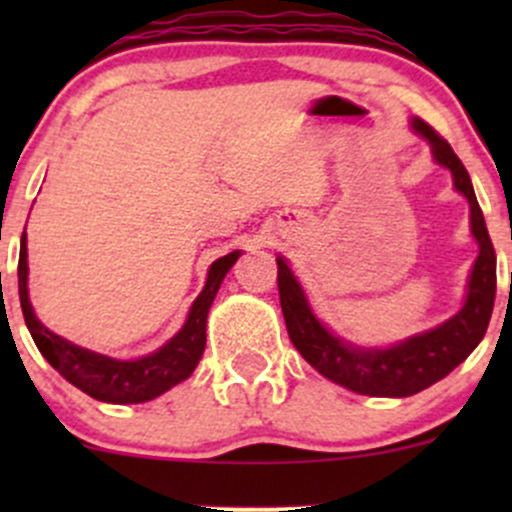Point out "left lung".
<instances>
[{"instance_id":"obj_1","label":"left lung","mask_w":512,"mask_h":512,"mask_svg":"<svg viewBox=\"0 0 512 512\" xmlns=\"http://www.w3.org/2000/svg\"><path fill=\"white\" fill-rule=\"evenodd\" d=\"M418 136L431 143L433 160L453 173V185L471 203V232L480 252L473 265L468 294L461 312L453 314L431 332L416 334L406 342L389 349H361L344 344L334 337L309 307L302 287L294 280L285 257H277V287L285 314L287 334L297 352L314 366L322 376L344 389L364 396H389L404 399L451 374L485 337L495 302V250L490 242L488 227L473 193L471 175L461 158L453 153L451 143L438 136L426 121H411Z\"/></svg>"}]
</instances>
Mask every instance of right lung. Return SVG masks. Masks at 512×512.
I'll return each mask as SVG.
<instances>
[{
	"label": "right lung",
	"mask_w": 512,
	"mask_h": 512,
	"mask_svg": "<svg viewBox=\"0 0 512 512\" xmlns=\"http://www.w3.org/2000/svg\"><path fill=\"white\" fill-rule=\"evenodd\" d=\"M240 250L220 257L210 265L208 282L203 292L190 307L188 319L183 329L170 339L158 352L141 356L133 361L111 359L89 349H81L76 344L66 342L59 334L49 332L44 324L36 319L32 302H29L27 289V232L22 235L19 247V302H22L24 322H27L32 339L41 356L64 376L69 384L89 394L91 399L106 401V404H143L156 396L173 389L175 384L188 379L198 366L200 356L205 352V327H208V312L215 294L223 285L227 270L235 265Z\"/></svg>",
	"instance_id": "obj_1"
}]
</instances>
